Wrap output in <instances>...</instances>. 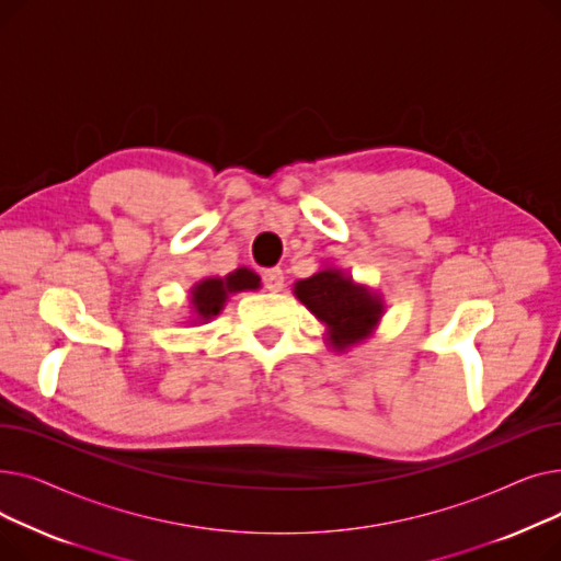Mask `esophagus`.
<instances>
[{"instance_id":"1","label":"esophagus","mask_w":561,"mask_h":561,"mask_svg":"<svg viewBox=\"0 0 561 561\" xmlns=\"http://www.w3.org/2000/svg\"><path fill=\"white\" fill-rule=\"evenodd\" d=\"M263 286L268 288V290H282V286H284V273H282V268H265L263 271Z\"/></svg>"}]
</instances>
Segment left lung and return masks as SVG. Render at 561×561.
I'll list each match as a JSON object with an SVG mask.
<instances>
[{
    "instance_id": "left-lung-1",
    "label": "left lung",
    "mask_w": 561,
    "mask_h": 561,
    "mask_svg": "<svg viewBox=\"0 0 561 561\" xmlns=\"http://www.w3.org/2000/svg\"><path fill=\"white\" fill-rule=\"evenodd\" d=\"M298 300L328 325V341L343 350L366 339L385 311V305L339 271H320L296 284Z\"/></svg>"
}]
</instances>
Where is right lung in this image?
Instances as JSON below:
<instances>
[{"mask_svg": "<svg viewBox=\"0 0 561 561\" xmlns=\"http://www.w3.org/2000/svg\"><path fill=\"white\" fill-rule=\"evenodd\" d=\"M259 288V275L252 273L250 268H239L229 273L225 279L220 277H209L193 288V309L202 320H209L220 313L225 300L229 293H239V290H254Z\"/></svg>", "mask_w": 561, "mask_h": 561, "instance_id": "right-lung-1", "label": "right lung"}]
</instances>
